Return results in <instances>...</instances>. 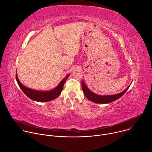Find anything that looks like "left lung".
I'll use <instances>...</instances> for the list:
<instances>
[{"mask_svg": "<svg viewBox=\"0 0 152 152\" xmlns=\"http://www.w3.org/2000/svg\"><path fill=\"white\" fill-rule=\"evenodd\" d=\"M130 85L126 88L121 93H120L118 94H115V95H109V96H100L97 95L93 92H92L90 89L87 88V86H86L83 81H82V88L83 92L85 94V96L87 97L88 99L91 100V102H93L94 103H100V104H105V103H109L111 102H113L119 98H120L126 92V91L129 88Z\"/></svg>", "mask_w": 152, "mask_h": 152, "instance_id": "1", "label": "left lung"}]
</instances>
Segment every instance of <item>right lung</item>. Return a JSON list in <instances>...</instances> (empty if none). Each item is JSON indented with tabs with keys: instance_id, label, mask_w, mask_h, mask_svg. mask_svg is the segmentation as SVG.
<instances>
[{
	"instance_id": "obj_1",
	"label": "right lung",
	"mask_w": 152,
	"mask_h": 152,
	"mask_svg": "<svg viewBox=\"0 0 152 152\" xmlns=\"http://www.w3.org/2000/svg\"><path fill=\"white\" fill-rule=\"evenodd\" d=\"M69 75H67L61 81V82L59 83V85L56 86V88L49 91H41L38 90H34L26 87V86H24L18 80L17 72H16L15 77H16V80L17 82L19 87L29 98H30L31 99L34 101L45 102L51 101L56 99L60 95L63 89L64 83L67 80V79L69 77Z\"/></svg>"
}]
</instances>
